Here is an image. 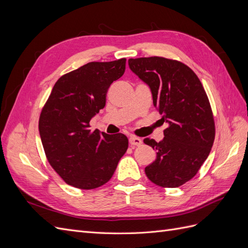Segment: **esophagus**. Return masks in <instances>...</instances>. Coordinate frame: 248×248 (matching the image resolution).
Wrapping results in <instances>:
<instances>
[{
    "mask_svg": "<svg viewBox=\"0 0 248 248\" xmlns=\"http://www.w3.org/2000/svg\"><path fill=\"white\" fill-rule=\"evenodd\" d=\"M141 142H142L141 140L138 137L132 136L129 138V144L132 146H140V145H141Z\"/></svg>",
    "mask_w": 248,
    "mask_h": 248,
    "instance_id": "1",
    "label": "esophagus"
}]
</instances>
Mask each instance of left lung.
I'll list each match as a JSON object with an SVG mask.
<instances>
[{
  "label": "left lung",
  "instance_id": "left-lung-1",
  "mask_svg": "<svg viewBox=\"0 0 248 248\" xmlns=\"http://www.w3.org/2000/svg\"><path fill=\"white\" fill-rule=\"evenodd\" d=\"M130 70L150 88L153 104L168 124L159 142L145 139L156 159L145 169L161 187L181 186L196 176L211 151L215 126L207 94L185 64L161 57L129 59Z\"/></svg>",
  "mask_w": 248,
  "mask_h": 248
}]
</instances>
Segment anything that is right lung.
I'll return each instance as SVG.
<instances>
[{"instance_id":"obj_1","label":"right lung","mask_w":248,"mask_h":248,"mask_svg":"<svg viewBox=\"0 0 248 248\" xmlns=\"http://www.w3.org/2000/svg\"><path fill=\"white\" fill-rule=\"evenodd\" d=\"M126 59L91 62L60 78L39 118L47 160L73 187L93 189L106 184L128 148L122 133L90 130V121L106 106L109 86L125 72Z\"/></svg>"}]
</instances>
